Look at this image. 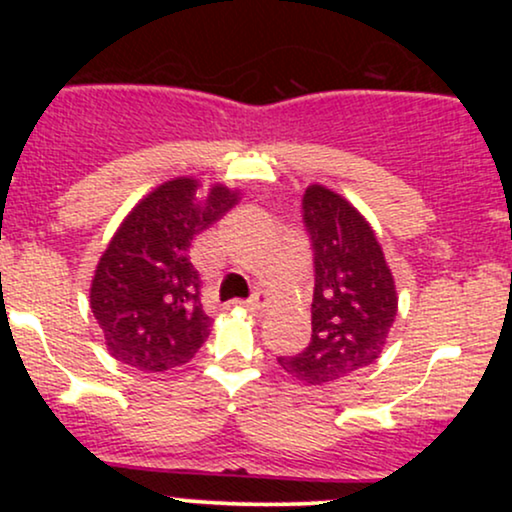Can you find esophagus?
<instances>
[{
	"label": "esophagus",
	"mask_w": 512,
	"mask_h": 512,
	"mask_svg": "<svg viewBox=\"0 0 512 512\" xmlns=\"http://www.w3.org/2000/svg\"><path fill=\"white\" fill-rule=\"evenodd\" d=\"M267 303H269L267 293H255V296H250L248 301H245L243 305H245V308H248V310H252V313H255V310H262Z\"/></svg>",
	"instance_id": "esophagus-1"
}]
</instances>
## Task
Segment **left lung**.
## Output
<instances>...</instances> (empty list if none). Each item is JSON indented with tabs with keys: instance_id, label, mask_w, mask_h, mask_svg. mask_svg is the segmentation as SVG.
<instances>
[{
	"instance_id": "8db88e82",
	"label": "left lung",
	"mask_w": 512,
	"mask_h": 512,
	"mask_svg": "<svg viewBox=\"0 0 512 512\" xmlns=\"http://www.w3.org/2000/svg\"><path fill=\"white\" fill-rule=\"evenodd\" d=\"M303 226L313 250V334L281 368L325 385L375 363L397 315V291L383 248L358 211L322 185L303 195Z\"/></svg>"
}]
</instances>
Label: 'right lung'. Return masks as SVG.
<instances>
[{
    "label": "right lung",
    "instance_id": "1",
    "mask_svg": "<svg viewBox=\"0 0 512 512\" xmlns=\"http://www.w3.org/2000/svg\"><path fill=\"white\" fill-rule=\"evenodd\" d=\"M197 187V180L178 178L144 197L117 228L93 276L91 310L108 351L144 373L187 363L211 330L190 245L238 202V192L214 185L197 199Z\"/></svg>",
    "mask_w": 512,
    "mask_h": 512
}]
</instances>
